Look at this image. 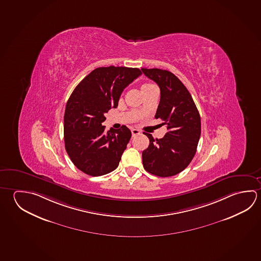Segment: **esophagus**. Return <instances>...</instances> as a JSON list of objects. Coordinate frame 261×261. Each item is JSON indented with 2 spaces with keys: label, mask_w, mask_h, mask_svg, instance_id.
<instances>
[{
  "label": "esophagus",
  "mask_w": 261,
  "mask_h": 261,
  "mask_svg": "<svg viewBox=\"0 0 261 261\" xmlns=\"http://www.w3.org/2000/svg\"><path fill=\"white\" fill-rule=\"evenodd\" d=\"M131 132H132L133 137H136V136L140 135V131H139L138 129H132V130H131Z\"/></svg>",
  "instance_id": "esophagus-1"
}]
</instances>
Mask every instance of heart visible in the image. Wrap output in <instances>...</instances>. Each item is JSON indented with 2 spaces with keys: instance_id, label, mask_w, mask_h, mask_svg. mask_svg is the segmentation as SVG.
Listing matches in <instances>:
<instances>
[{
  "instance_id": "b5f03b06",
  "label": "heart",
  "mask_w": 261,
  "mask_h": 261,
  "mask_svg": "<svg viewBox=\"0 0 261 261\" xmlns=\"http://www.w3.org/2000/svg\"><path fill=\"white\" fill-rule=\"evenodd\" d=\"M155 87L154 84H151V83H145L141 86L142 92L143 91H146L147 89H150V88Z\"/></svg>"
}]
</instances>
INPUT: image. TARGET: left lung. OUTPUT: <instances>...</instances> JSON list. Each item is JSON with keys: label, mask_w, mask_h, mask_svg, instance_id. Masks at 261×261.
<instances>
[{"label": "left lung", "mask_w": 261, "mask_h": 261, "mask_svg": "<svg viewBox=\"0 0 261 261\" xmlns=\"http://www.w3.org/2000/svg\"><path fill=\"white\" fill-rule=\"evenodd\" d=\"M160 89V101L155 118L163 120L168 132L154 139L145 134L149 146L142 152L144 169L159 177L181 172L196 153L201 137V117L192 95L179 80L169 70L141 69Z\"/></svg>", "instance_id": "obj_1"}]
</instances>
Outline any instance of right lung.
<instances>
[{"mask_svg":"<svg viewBox=\"0 0 261 261\" xmlns=\"http://www.w3.org/2000/svg\"><path fill=\"white\" fill-rule=\"evenodd\" d=\"M141 74L137 68H97L71 93L65 109V147L84 173L96 177L118 167L132 134L125 125L106 133L101 124L106 113L118 106L124 89Z\"/></svg>","mask_w":261,"mask_h":261,"instance_id":"add662e5","label":"right lung"}]
</instances>
